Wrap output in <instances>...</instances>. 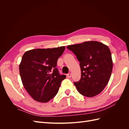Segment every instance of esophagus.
Returning <instances> with one entry per match:
<instances>
[{
  "mask_svg": "<svg viewBox=\"0 0 129 129\" xmlns=\"http://www.w3.org/2000/svg\"><path fill=\"white\" fill-rule=\"evenodd\" d=\"M67 77H68V78L71 77H72V74H71V73L68 74H67Z\"/></svg>",
  "mask_w": 129,
  "mask_h": 129,
  "instance_id": "34e87169",
  "label": "esophagus"
}]
</instances>
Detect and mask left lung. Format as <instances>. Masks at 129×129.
<instances>
[{"instance_id":"left-lung-1","label":"left lung","mask_w":129,"mask_h":129,"mask_svg":"<svg viewBox=\"0 0 129 129\" xmlns=\"http://www.w3.org/2000/svg\"><path fill=\"white\" fill-rule=\"evenodd\" d=\"M67 48L80 62L81 79L74 83L77 91L88 97L99 94L107 85L112 71L110 49L107 45L95 41L69 45Z\"/></svg>"}]
</instances>
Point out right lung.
Returning a JSON list of instances; mask_svg holds the SVG:
<instances>
[{
    "instance_id": "right-lung-1",
    "label": "right lung",
    "mask_w": 129,
    "mask_h": 129,
    "mask_svg": "<svg viewBox=\"0 0 129 129\" xmlns=\"http://www.w3.org/2000/svg\"><path fill=\"white\" fill-rule=\"evenodd\" d=\"M64 46L34 49L26 52L19 64V73L26 91L38 102L46 103L55 96L66 77L56 68Z\"/></svg>"
}]
</instances>
